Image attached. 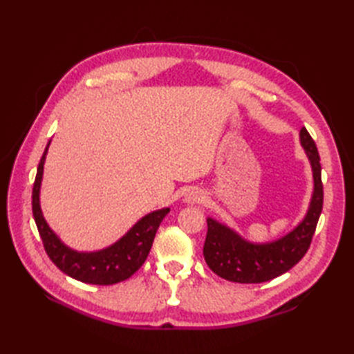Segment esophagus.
Listing matches in <instances>:
<instances>
[{
    "mask_svg": "<svg viewBox=\"0 0 354 354\" xmlns=\"http://www.w3.org/2000/svg\"><path fill=\"white\" fill-rule=\"evenodd\" d=\"M204 199V194L198 189H192L185 193V202L187 204H199Z\"/></svg>",
    "mask_w": 354,
    "mask_h": 354,
    "instance_id": "esophagus-1",
    "label": "esophagus"
}]
</instances>
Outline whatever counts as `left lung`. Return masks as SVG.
<instances>
[{"label":"left lung","mask_w":354,"mask_h":354,"mask_svg":"<svg viewBox=\"0 0 354 354\" xmlns=\"http://www.w3.org/2000/svg\"><path fill=\"white\" fill-rule=\"evenodd\" d=\"M299 141L309 158L313 171V194L304 219L288 234L269 243H251L236 231L208 217L204 259L214 274L234 283H265L288 272L309 250L322 212L321 164L317 145L306 127Z\"/></svg>","instance_id":"8db88e82"}]
</instances>
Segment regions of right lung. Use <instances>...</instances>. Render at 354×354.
I'll list each match as a JSON object with an SVG mask.
<instances>
[{
	"label": "right lung",
	"instance_id": "add662e5",
	"mask_svg": "<svg viewBox=\"0 0 354 354\" xmlns=\"http://www.w3.org/2000/svg\"><path fill=\"white\" fill-rule=\"evenodd\" d=\"M48 145L44 150L39 165H37L32 193L33 217L42 239L45 252L64 274L76 278L82 283L108 286L127 280L146 261L153 243L156 230L165 214L170 212V208L156 209V212L141 217L122 239L117 240L114 245L104 248V250L94 252H79L71 250V248L61 242V239L45 222L39 204L44 162Z\"/></svg>",
	"mask_w": 354,
	"mask_h": 354
}]
</instances>
